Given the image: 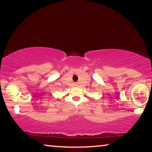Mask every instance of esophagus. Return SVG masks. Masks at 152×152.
Listing matches in <instances>:
<instances>
[{"label":"esophagus","mask_w":152,"mask_h":152,"mask_svg":"<svg viewBox=\"0 0 152 152\" xmlns=\"http://www.w3.org/2000/svg\"><path fill=\"white\" fill-rule=\"evenodd\" d=\"M74 86H78V84H77V83H75V84H74Z\"/></svg>","instance_id":"obj_1"}]
</instances>
